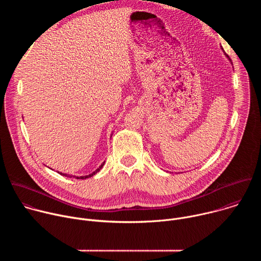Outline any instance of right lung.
<instances>
[{
	"mask_svg": "<svg viewBox=\"0 0 261 261\" xmlns=\"http://www.w3.org/2000/svg\"><path fill=\"white\" fill-rule=\"evenodd\" d=\"M103 165H104V162L101 164V166L97 169V170H95L93 173H91V174H89V175H84V176H75V175H74V177H76V178H82V179H84V178H88V177H91V176H93L94 174H96L102 167H103ZM60 174H62V175H65V176H69V177H72V175H67V174H65V173H62V172H60Z\"/></svg>",
	"mask_w": 261,
	"mask_h": 261,
	"instance_id": "obj_1",
	"label": "right lung"
}]
</instances>
